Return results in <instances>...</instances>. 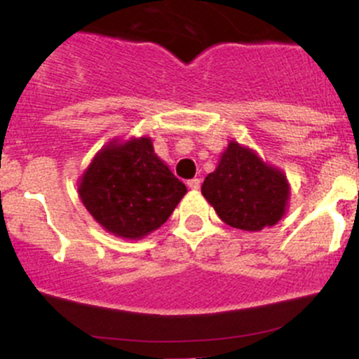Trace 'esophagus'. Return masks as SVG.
Segmentation results:
<instances>
[{
  "label": "esophagus",
  "mask_w": 359,
  "mask_h": 359,
  "mask_svg": "<svg viewBox=\"0 0 359 359\" xmlns=\"http://www.w3.org/2000/svg\"><path fill=\"white\" fill-rule=\"evenodd\" d=\"M187 187H189V189H192V191H198L199 187H201V180H199V179L187 180Z\"/></svg>",
  "instance_id": "obj_1"
}]
</instances>
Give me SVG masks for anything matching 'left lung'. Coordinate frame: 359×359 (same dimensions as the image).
Returning a JSON list of instances; mask_svg holds the SVG:
<instances>
[{
  "instance_id": "obj_1",
  "label": "left lung",
  "mask_w": 359,
  "mask_h": 359,
  "mask_svg": "<svg viewBox=\"0 0 359 359\" xmlns=\"http://www.w3.org/2000/svg\"><path fill=\"white\" fill-rule=\"evenodd\" d=\"M201 194L230 227L259 232L284 218L290 184L280 168L266 163L255 149L229 141Z\"/></svg>"
}]
</instances>
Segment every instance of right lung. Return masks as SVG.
<instances>
[{
	"instance_id": "1",
	"label": "right lung",
	"mask_w": 359,
	"mask_h": 359,
	"mask_svg": "<svg viewBox=\"0 0 359 359\" xmlns=\"http://www.w3.org/2000/svg\"><path fill=\"white\" fill-rule=\"evenodd\" d=\"M77 192L108 233L139 241L168 220L187 187L154 153L149 135H132L113 137L94 154Z\"/></svg>"
}]
</instances>
